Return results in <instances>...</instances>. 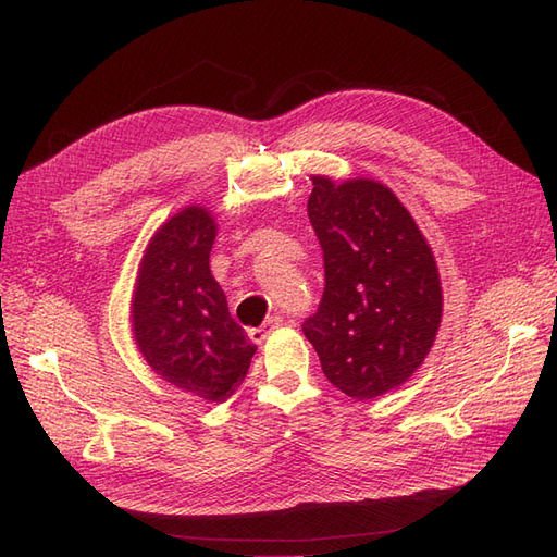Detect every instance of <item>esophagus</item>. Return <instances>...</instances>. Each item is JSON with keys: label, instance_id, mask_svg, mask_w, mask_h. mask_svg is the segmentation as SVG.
Here are the masks:
<instances>
[{"label": "esophagus", "instance_id": "obj_1", "mask_svg": "<svg viewBox=\"0 0 557 557\" xmlns=\"http://www.w3.org/2000/svg\"><path fill=\"white\" fill-rule=\"evenodd\" d=\"M283 323V315H278V313H274V315H269L264 323L260 325V327H252V330H248V336H250V342H256V344H262L269 334H272L278 325Z\"/></svg>", "mask_w": 557, "mask_h": 557}]
</instances>
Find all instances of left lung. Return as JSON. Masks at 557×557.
Masks as SVG:
<instances>
[{"label": "left lung", "mask_w": 557, "mask_h": 557, "mask_svg": "<svg viewBox=\"0 0 557 557\" xmlns=\"http://www.w3.org/2000/svg\"><path fill=\"white\" fill-rule=\"evenodd\" d=\"M309 221L325 293L305 320L327 381L352 399L395 391L423 364L444 311L432 248L387 185L311 176Z\"/></svg>", "instance_id": "obj_1"}]
</instances>
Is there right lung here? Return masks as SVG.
Wrapping results in <instances>:
<instances>
[{"instance_id":"right-lung-1","label":"right lung","mask_w":557,"mask_h":557,"mask_svg":"<svg viewBox=\"0 0 557 557\" xmlns=\"http://www.w3.org/2000/svg\"><path fill=\"white\" fill-rule=\"evenodd\" d=\"M215 218L185 207L150 237L132 293V334L153 372L185 393L225 401L244 381L256 344L230 315L209 256Z\"/></svg>"}]
</instances>
